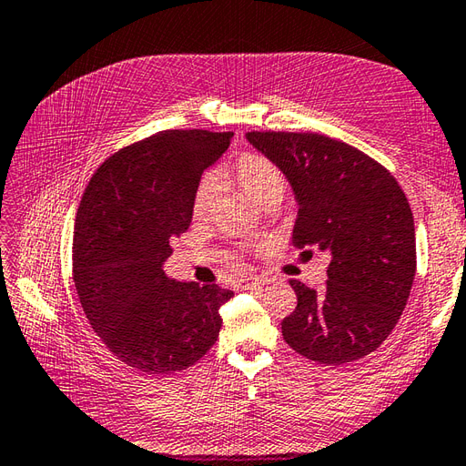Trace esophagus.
<instances>
[{"label": "esophagus", "instance_id": "1", "mask_svg": "<svg viewBox=\"0 0 466 466\" xmlns=\"http://www.w3.org/2000/svg\"><path fill=\"white\" fill-rule=\"evenodd\" d=\"M246 289H252V286H262V284H270L272 279H268V276H248V279L244 280Z\"/></svg>", "mask_w": 466, "mask_h": 466}]
</instances>
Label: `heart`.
<instances>
[{"label":"heart","mask_w":466,"mask_h":466,"mask_svg":"<svg viewBox=\"0 0 466 466\" xmlns=\"http://www.w3.org/2000/svg\"><path fill=\"white\" fill-rule=\"evenodd\" d=\"M234 174L242 190L262 206L279 204L286 194V186H289L282 167L264 154L252 152L240 156L234 166ZM220 186L222 177L218 172L212 170L202 174L192 194V212L196 218H202L212 210Z\"/></svg>","instance_id":"1"}]
</instances>
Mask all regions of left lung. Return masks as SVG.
Here are the masks:
<instances>
[{
  "mask_svg": "<svg viewBox=\"0 0 466 466\" xmlns=\"http://www.w3.org/2000/svg\"><path fill=\"white\" fill-rule=\"evenodd\" d=\"M279 164L296 200L292 244L329 254L322 294L290 280L296 309L282 320L292 350L320 364L364 359L386 340L417 272L414 220L400 184L354 146L309 132H248Z\"/></svg>",
  "mask_w": 466,
  "mask_h": 466,
  "instance_id": "obj_1",
  "label": "left lung"
}]
</instances>
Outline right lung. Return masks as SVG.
<instances>
[{
    "instance_id": "right-lung-1",
    "label": "right lung",
    "mask_w": 466,
    "mask_h": 466,
    "mask_svg": "<svg viewBox=\"0 0 466 466\" xmlns=\"http://www.w3.org/2000/svg\"><path fill=\"white\" fill-rule=\"evenodd\" d=\"M232 132L164 130L124 146L87 182L74 224L72 274L82 309L132 369L170 374L196 364L234 296L218 284L167 280L162 264L192 222V194Z\"/></svg>"
}]
</instances>
